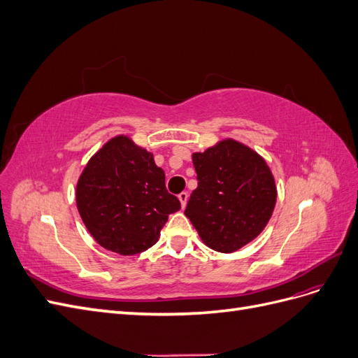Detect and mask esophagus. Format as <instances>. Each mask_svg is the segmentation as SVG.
<instances>
[{"label": "esophagus", "instance_id": "obj_1", "mask_svg": "<svg viewBox=\"0 0 358 358\" xmlns=\"http://www.w3.org/2000/svg\"><path fill=\"white\" fill-rule=\"evenodd\" d=\"M178 199H179V201H180V206H182V208H185V206H187V201H188V192H185V191L180 192L179 196H178Z\"/></svg>", "mask_w": 358, "mask_h": 358}]
</instances>
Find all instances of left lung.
<instances>
[{
	"label": "left lung",
	"mask_w": 358,
	"mask_h": 358,
	"mask_svg": "<svg viewBox=\"0 0 358 358\" xmlns=\"http://www.w3.org/2000/svg\"><path fill=\"white\" fill-rule=\"evenodd\" d=\"M199 187L187 204V218L206 246L231 254L259 236L278 199L266 159L234 138H222L194 152Z\"/></svg>",
	"instance_id": "left-lung-1"
}]
</instances>
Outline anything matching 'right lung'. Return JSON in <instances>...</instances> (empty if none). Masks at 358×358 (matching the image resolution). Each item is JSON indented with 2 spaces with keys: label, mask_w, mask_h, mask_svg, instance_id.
Segmentation results:
<instances>
[{
  "label": "right lung",
  "mask_w": 358,
  "mask_h": 358,
  "mask_svg": "<svg viewBox=\"0 0 358 358\" xmlns=\"http://www.w3.org/2000/svg\"><path fill=\"white\" fill-rule=\"evenodd\" d=\"M76 206L94 241L121 255L155 245L169 215L180 209L154 154L127 134L107 140L86 162L76 183Z\"/></svg>",
  "instance_id": "add662e5"
}]
</instances>
